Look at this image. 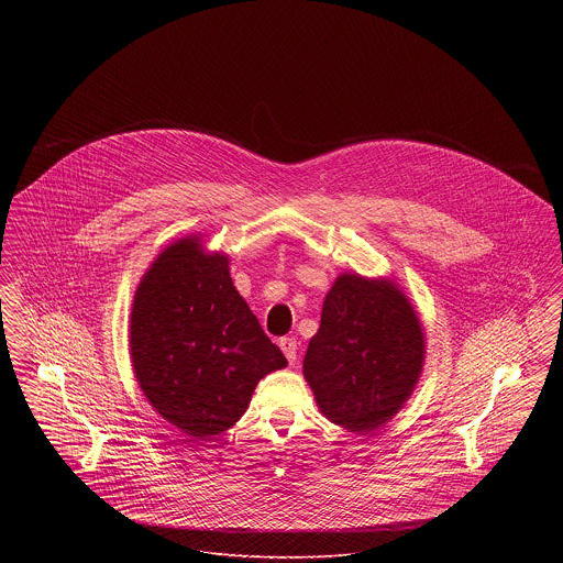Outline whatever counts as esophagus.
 <instances>
[{
  "instance_id": "1",
  "label": "esophagus",
  "mask_w": 563,
  "mask_h": 563,
  "mask_svg": "<svg viewBox=\"0 0 563 563\" xmlns=\"http://www.w3.org/2000/svg\"><path fill=\"white\" fill-rule=\"evenodd\" d=\"M278 346L285 352L287 361L294 365L295 361H297V342H295V338H280Z\"/></svg>"
}]
</instances>
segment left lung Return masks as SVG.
Here are the masks:
<instances>
[{"mask_svg": "<svg viewBox=\"0 0 563 563\" xmlns=\"http://www.w3.org/2000/svg\"><path fill=\"white\" fill-rule=\"evenodd\" d=\"M424 354L422 322L401 287L390 278L344 272L324 295L303 377L329 422L369 432L409 401Z\"/></svg>", "mask_w": 563, "mask_h": 563, "instance_id": "8db88e82", "label": "left lung"}]
</instances>
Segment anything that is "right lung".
Instances as JSON below:
<instances>
[{
    "label": "right lung",
    "mask_w": 563,
    "mask_h": 563,
    "mask_svg": "<svg viewBox=\"0 0 563 563\" xmlns=\"http://www.w3.org/2000/svg\"><path fill=\"white\" fill-rule=\"evenodd\" d=\"M131 361L150 405L194 439L232 429L262 377L287 367L236 291L225 253L200 234L168 244L131 310Z\"/></svg>",
    "instance_id": "obj_1"
}]
</instances>
